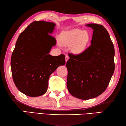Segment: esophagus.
<instances>
[{"label":"esophagus","mask_w":126,"mask_h":126,"mask_svg":"<svg viewBox=\"0 0 126 126\" xmlns=\"http://www.w3.org/2000/svg\"><path fill=\"white\" fill-rule=\"evenodd\" d=\"M69 56H67V55H66V56H65V62H66H66H67L68 61V60H69Z\"/></svg>","instance_id":"obj_1"}]
</instances>
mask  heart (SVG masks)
<instances>
[{"mask_svg": "<svg viewBox=\"0 0 126 126\" xmlns=\"http://www.w3.org/2000/svg\"><path fill=\"white\" fill-rule=\"evenodd\" d=\"M89 32L79 29H74L63 31L61 34V40L63 44L70 45L74 53H80L85 50L91 41Z\"/></svg>", "mask_w": 126, "mask_h": 126, "instance_id": "1", "label": "heart"}]
</instances>
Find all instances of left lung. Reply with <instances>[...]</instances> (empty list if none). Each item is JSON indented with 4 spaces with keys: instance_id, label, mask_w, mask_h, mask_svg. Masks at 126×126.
<instances>
[{
    "instance_id": "left-lung-1",
    "label": "left lung",
    "mask_w": 126,
    "mask_h": 126,
    "mask_svg": "<svg viewBox=\"0 0 126 126\" xmlns=\"http://www.w3.org/2000/svg\"><path fill=\"white\" fill-rule=\"evenodd\" d=\"M93 29L91 45L78 55L69 53L66 62L67 88L74 97L89 100L107 89L115 70L114 47L102 25L89 24Z\"/></svg>"
}]
</instances>
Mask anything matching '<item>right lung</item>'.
Listing matches in <instances>:
<instances>
[{
  "label": "right lung",
  "mask_w": 126,
  "mask_h": 126,
  "mask_svg": "<svg viewBox=\"0 0 126 126\" xmlns=\"http://www.w3.org/2000/svg\"><path fill=\"white\" fill-rule=\"evenodd\" d=\"M56 24L45 21L31 23L19 36L12 53V78L20 92L37 97L47 92L51 74L65 64L64 55L49 54L56 40L50 34Z\"/></svg>",
  "instance_id": "right-lung-1"
}]
</instances>
